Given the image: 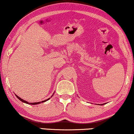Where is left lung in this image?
<instances>
[{
    "label": "left lung",
    "instance_id": "1",
    "mask_svg": "<svg viewBox=\"0 0 134 134\" xmlns=\"http://www.w3.org/2000/svg\"><path fill=\"white\" fill-rule=\"evenodd\" d=\"M105 104V103H103V104H101L100 105H103V104Z\"/></svg>",
    "mask_w": 134,
    "mask_h": 134
}]
</instances>
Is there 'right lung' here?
Instances as JSON below:
<instances>
[{"mask_svg": "<svg viewBox=\"0 0 134 134\" xmlns=\"http://www.w3.org/2000/svg\"><path fill=\"white\" fill-rule=\"evenodd\" d=\"M54 94L52 95V96L51 97H52L53 96V95H54ZM15 96L17 97V98H18L19 100H20L21 102H24V103H26V104H32V105H35V104H40V103H43V102H46V101H48V100H49L50 99V98H48V99H46V100H43V101H42V102H36V103H29V102H26V101H25V100H23L22 98H21L20 97H19V96H17V95H15Z\"/></svg>", "mask_w": 134, "mask_h": 134, "instance_id": "right-lung-1", "label": "right lung"}]
</instances>
